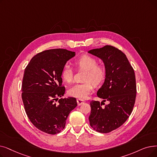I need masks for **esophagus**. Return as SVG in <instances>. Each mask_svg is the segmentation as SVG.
Returning a JSON list of instances; mask_svg holds the SVG:
<instances>
[{
  "label": "esophagus",
  "instance_id": "esophagus-1",
  "mask_svg": "<svg viewBox=\"0 0 157 157\" xmlns=\"http://www.w3.org/2000/svg\"><path fill=\"white\" fill-rule=\"evenodd\" d=\"M77 103H78V105L80 106V105H81L85 103V101H83L82 99H77Z\"/></svg>",
  "mask_w": 157,
  "mask_h": 157
}]
</instances>
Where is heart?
Returning <instances> with one entry per match:
<instances>
[{
  "label": "heart",
  "mask_w": 157,
  "mask_h": 157,
  "mask_svg": "<svg viewBox=\"0 0 157 157\" xmlns=\"http://www.w3.org/2000/svg\"><path fill=\"white\" fill-rule=\"evenodd\" d=\"M74 64L79 69L85 71L83 83L76 84L68 90V94L72 97L80 99H85L94 89V85L98 86L104 81L106 69L104 65L98 64L95 58L83 54L76 59ZM61 77L67 83L73 81V72L71 67L65 65L61 72Z\"/></svg>",
  "instance_id": "obj_1"
}]
</instances>
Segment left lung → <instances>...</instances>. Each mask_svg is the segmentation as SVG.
<instances>
[{"label": "left lung", "instance_id": "1", "mask_svg": "<svg viewBox=\"0 0 157 157\" xmlns=\"http://www.w3.org/2000/svg\"><path fill=\"white\" fill-rule=\"evenodd\" d=\"M103 61L106 69L103 85L97 92L103 101L90 102V126L106 133L119 128L131 115L136 98V80L133 67L121 51L111 45L88 52ZM109 103L101 107L104 102Z\"/></svg>", "mask_w": 157, "mask_h": 157}]
</instances>
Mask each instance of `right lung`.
<instances>
[{
    "instance_id": "add662e5",
    "label": "right lung",
    "mask_w": 157,
    "mask_h": 157,
    "mask_svg": "<svg viewBox=\"0 0 157 157\" xmlns=\"http://www.w3.org/2000/svg\"><path fill=\"white\" fill-rule=\"evenodd\" d=\"M75 52L54 49L34 56L24 71L22 98L25 111L33 124L54 135L63 130L70 112L77 106L74 98H61L65 92L61 72Z\"/></svg>"
}]
</instances>
